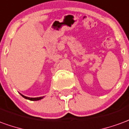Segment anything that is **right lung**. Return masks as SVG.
Masks as SVG:
<instances>
[{
  "label": "right lung",
  "mask_w": 129,
  "mask_h": 129,
  "mask_svg": "<svg viewBox=\"0 0 129 129\" xmlns=\"http://www.w3.org/2000/svg\"><path fill=\"white\" fill-rule=\"evenodd\" d=\"M21 94V93H20ZM22 97H24V99H28V100H30V101H39V100H41L43 99L45 96H41V97H36V98H30V97H27V96H25L22 94H21Z\"/></svg>",
  "instance_id": "right-lung-1"
}]
</instances>
